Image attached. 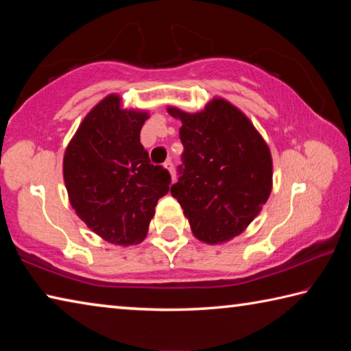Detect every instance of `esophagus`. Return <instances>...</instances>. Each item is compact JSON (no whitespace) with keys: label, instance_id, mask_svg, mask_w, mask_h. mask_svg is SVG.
Instances as JSON below:
<instances>
[{"label":"esophagus","instance_id":"obj_1","mask_svg":"<svg viewBox=\"0 0 351 351\" xmlns=\"http://www.w3.org/2000/svg\"><path fill=\"white\" fill-rule=\"evenodd\" d=\"M164 169L167 170L171 176H173V162H171V161L164 162Z\"/></svg>","mask_w":351,"mask_h":351}]
</instances>
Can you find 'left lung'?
Masks as SVG:
<instances>
[{
  "label": "left lung",
  "instance_id": "left-lung-1",
  "mask_svg": "<svg viewBox=\"0 0 351 351\" xmlns=\"http://www.w3.org/2000/svg\"><path fill=\"white\" fill-rule=\"evenodd\" d=\"M181 121L184 145L180 180L170 189L193 235L221 245L240 235L272 190L269 147L245 112L221 97L204 110L187 112L169 106Z\"/></svg>",
  "mask_w": 351,
  "mask_h": 351
}]
</instances>
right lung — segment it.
<instances>
[{"instance_id":"right-lung-1","label":"right lung","mask_w":351,"mask_h":351,"mask_svg":"<svg viewBox=\"0 0 351 351\" xmlns=\"http://www.w3.org/2000/svg\"><path fill=\"white\" fill-rule=\"evenodd\" d=\"M147 119V111L122 108L121 96L110 94L88 112L64 150L69 203L111 245L144 240L158 199L169 192L170 173L150 164L141 144Z\"/></svg>"}]
</instances>
